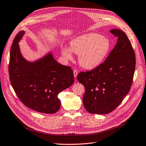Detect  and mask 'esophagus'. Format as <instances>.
Masks as SVG:
<instances>
[{
    "label": "esophagus",
    "mask_w": 146,
    "mask_h": 146,
    "mask_svg": "<svg viewBox=\"0 0 146 146\" xmlns=\"http://www.w3.org/2000/svg\"><path fill=\"white\" fill-rule=\"evenodd\" d=\"M73 74H74V77L76 78L78 74V70H73Z\"/></svg>",
    "instance_id": "esophagus-1"
}]
</instances>
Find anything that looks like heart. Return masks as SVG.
Returning <instances> with one entry per match:
<instances>
[{"label": "heart", "mask_w": 146, "mask_h": 146, "mask_svg": "<svg viewBox=\"0 0 146 146\" xmlns=\"http://www.w3.org/2000/svg\"><path fill=\"white\" fill-rule=\"evenodd\" d=\"M111 48L109 38L95 33L79 36L70 41V48L64 46L62 55L66 60L73 58V52L78 55L79 64L85 69L97 68L108 57Z\"/></svg>", "instance_id": "heart-1"}]
</instances>
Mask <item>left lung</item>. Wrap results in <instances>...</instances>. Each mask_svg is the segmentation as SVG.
I'll return each mask as SVG.
<instances>
[{"instance_id": "left-lung-1", "label": "left lung", "mask_w": 146, "mask_h": 146, "mask_svg": "<svg viewBox=\"0 0 146 146\" xmlns=\"http://www.w3.org/2000/svg\"><path fill=\"white\" fill-rule=\"evenodd\" d=\"M110 32L117 37L115 48L97 68L78 74L84 85L85 109L90 113L104 115L115 110L130 90L135 67V55L131 42L123 31Z\"/></svg>"}]
</instances>
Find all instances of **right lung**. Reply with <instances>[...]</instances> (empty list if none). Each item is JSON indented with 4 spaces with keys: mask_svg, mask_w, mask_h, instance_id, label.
<instances>
[{
    "mask_svg": "<svg viewBox=\"0 0 146 146\" xmlns=\"http://www.w3.org/2000/svg\"><path fill=\"white\" fill-rule=\"evenodd\" d=\"M24 34V31H20L12 44L9 64L11 84L26 107L40 113H55L60 108L58 95L73 84V70L55 61L51 52L34 62L27 61L18 44Z\"/></svg>",
    "mask_w": 146,
    "mask_h": 146,
    "instance_id": "right-lung-1",
    "label": "right lung"
}]
</instances>
